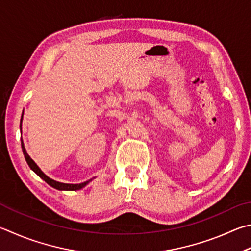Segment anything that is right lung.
<instances>
[{"label": "right lung", "mask_w": 251, "mask_h": 251, "mask_svg": "<svg viewBox=\"0 0 251 251\" xmlns=\"http://www.w3.org/2000/svg\"><path fill=\"white\" fill-rule=\"evenodd\" d=\"M22 141V149H23V153H24V156H25V159H26V162L28 163V166H29V168L31 170H33L36 175L37 176H39L40 177H42V179L45 181V182H47V183L49 184V185H51L52 188H54V189H57V190H65V191H75V190H80V189H82L83 188V186H85L86 184L89 183V182L91 181V180H89V181H86V182H83V183H79V184H68V183H60V182H57V181H54V180H52V179H50V177H48L46 175H45V173L39 169L38 168V166L36 165V163L34 162V160L33 159H31L29 156H28V153L26 152V150H25V147H24V144H23V140H21Z\"/></svg>", "instance_id": "right-lung-1"}]
</instances>
